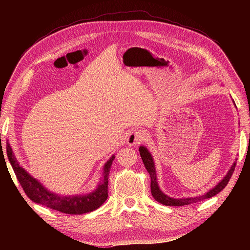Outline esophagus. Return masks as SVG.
Listing matches in <instances>:
<instances>
[{"label":"esophagus","mask_w":250,"mask_h":250,"mask_svg":"<svg viewBox=\"0 0 250 250\" xmlns=\"http://www.w3.org/2000/svg\"><path fill=\"white\" fill-rule=\"evenodd\" d=\"M145 139H146V133L144 131L138 130V129H132L127 133L126 144L129 146H133L140 145L142 141H145Z\"/></svg>","instance_id":"1"}]
</instances>
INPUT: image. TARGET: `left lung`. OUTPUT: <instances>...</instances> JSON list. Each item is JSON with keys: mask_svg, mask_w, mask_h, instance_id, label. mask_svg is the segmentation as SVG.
<instances>
[{"mask_svg": "<svg viewBox=\"0 0 250 250\" xmlns=\"http://www.w3.org/2000/svg\"><path fill=\"white\" fill-rule=\"evenodd\" d=\"M139 153L141 156L142 161H144V164L146 168V170L148 171L150 178H151V184H150V188H151V194L153 196V198L159 202L162 205L165 206H174V207H179V206H185V205H191L194 203H198L200 201L206 200V199H209L213 196H216L217 194H219L222 190L225 189V187L228 185L229 179L231 178V175L234 171L235 165H236V161L233 162V164L231 165L230 169L229 170V172L227 173V175L224 177V179L221 180V182L213 187L212 189H210L208 192H207L204 195L201 196H197V197H192V198H183V199H174L171 198L167 195H165L159 188L158 183H157V178H156V171H155V165H154V161L153 158L150 154V152L147 150L146 147H145L144 146L139 147Z\"/></svg>", "mask_w": 250, "mask_h": 250, "instance_id": "left-lung-1", "label": "left lung"}]
</instances>
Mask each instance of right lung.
<instances>
[{
    "mask_svg": "<svg viewBox=\"0 0 250 250\" xmlns=\"http://www.w3.org/2000/svg\"><path fill=\"white\" fill-rule=\"evenodd\" d=\"M7 154L24 193L34 203L68 213V215H82V213L97 209L108 199V179L115 155H113L104 164L103 179L100 181L95 191L90 194L80 196H59L45 189L35 178L31 177L20 165L9 142H7Z\"/></svg>",
    "mask_w": 250,
    "mask_h": 250,
    "instance_id": "add662e5",
    "label": "right lung"
}]
</instances>
